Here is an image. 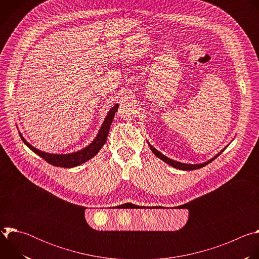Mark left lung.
<instances>
[{"mask_svg":"<svg viewBox=\"0 0 259 259\" xmlns=\"http://www.w3.org/2000/svg\"><path fill=\"white\" fill-rule=\"evenodd\" d=\"M149 145H150V147H151L152 152H153V153H154L158 158H160L161 160H163L165 163L169 164L170 166H172V167H174V168H177V169H180V170H196V169L202 168V167H204V166L208 165V164H209L210 162H212L216 157H218V156H219V154H218V155H217L216 157H214L212 160H210V161H208V162H206V163H203V164H197V165H192V164H183V163L176 162V161H174V160H171V159L167 158L166 156H164L163 154H161L160 152H158L153 145H151L150 143H149ZM220 154H221V153H220Z\"/></svg>","mask_w":259,"mask_h":259,"instance_id":"8db88e82","label":"left lung"}]
</instances>
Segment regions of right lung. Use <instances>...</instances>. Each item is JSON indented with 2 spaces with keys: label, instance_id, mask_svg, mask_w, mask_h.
Listing matches in <instances>:
<instances>
[{
  "label": "right lung",
  "instance_id": "add662e5",
  "mask_svg": "<svg viewBox=\"0 0 259 259\" xmlns=\"http://www.w3.org/2000/svg\"><path fill=\"white\" fill-rule=\"evenodd\" d=\"M119 104H116L114 107H112V109L109 110V113L107 114L100 130L99 133L97 135V137L93 140L92 143H90L87 147L83 149L82 151L72 153V154H68V155H53V154H48L45 152H41L39 150H36L35 147H33L32 145H30L23 137L21 134L20 137L22 139V141L29 147V149L35 153L38 156H40L42 159H44L46 162H48L49 164L56 166V167H62V168H71V167H76L79 166L83 163H85L86 161L90 160L91 158H93L102 147V145L105 143V140L107 138V134L109 131V127L112 125L113 119L115 117V114L118 110Z\"/></svg>",
  "mask_w": 259,
  "mask_h": 259
}]
</instances>
